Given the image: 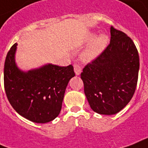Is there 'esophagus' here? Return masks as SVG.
I'll use <instances>...</instances> for the list:
<instances>
[{
  "instance_id": "1",
  "label": "esophagus",
  "mask_w": 148,
  "mask_h": 148,
  "mask_svg": "<svg viewBox=\"0 0 148 148\" xmlns=\"http://www.w3.org/2000/svg\"><path fill=\"white\" fill-rule=\"evenodd\" d=\"M74 72H75V75H79L82 73V68L79 66V65L75 64V65H74Z\"/></svg>"
}]
</instances>
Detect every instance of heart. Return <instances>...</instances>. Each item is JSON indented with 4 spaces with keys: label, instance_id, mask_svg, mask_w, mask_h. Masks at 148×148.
Here are the masks:
<instances>
[{
    "label": "heart",
    "instance_id": "heart-1",
    "mask_svg": "<svg viewBox=\"0 0 148 148\" xmlns=\"http://www.w3.org/2000/svg\"><path fill=\"white\" fill-rule=\"evenodd\" d=\"M109 36L104 33L96 36V33L89 32L85 38V43L88 45L81 55L82 60L90 63L96 60L103 53L109 43Z\"/></svg>",
    "mask_w": 148,
    "mask_h": 148
}]
</instances>
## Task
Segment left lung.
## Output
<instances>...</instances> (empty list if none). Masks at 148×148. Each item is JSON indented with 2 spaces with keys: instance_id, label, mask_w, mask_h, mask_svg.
Returning a JSON list of instances; mask_svg holds the SVG:
<instances>
[{
  "instance_id": "left-lung-1",
  "label": "left lung",
  "mask_w": 148,
  "mask_h": 148,
  "mask_svg": "<svg viewBox=\"0 0 148 148\" xmlns=\"http://www.w3.org/2000/svg\"><path fill=\"white\" fill-rule=\"evenodd\" d=\"M110 35L107 48L81 73L90 107L103 115L116 114L128 104L139 71L138 53L132 40L113 26Z\"/></svg>"
}]
</instances>
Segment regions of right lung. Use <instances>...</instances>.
Returning a JSON list of instances; mask_svg holds the SVG:
<instances>
[{
	"instance_id": "add662e5",
	"label": "right lung",
	"mask_w": 148,
	"mask_h": 148,
	"mask_svg": "<svg viewBox=\"0 0 148 148\" xmlns=\"http://www.w3.org/2000/svg\"><path fill=\"white\" fill-rule=\"evenodd\" d=\"M17 44L7 53L3 80L7 97L19 115L36 123L53 120L60 113L69 80L75 76L73 66L46 63L27 71L16 63Z\"/></svg>"
}]
</instances>
